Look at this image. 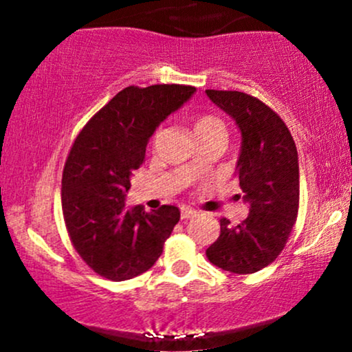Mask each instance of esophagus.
Returning <instances> with one entry per match:
<instances>
[{
	"mask_svg": "<svg viewBox=\"0 0 352 352\" xmlns=\"http://www.w3.org/2000/svg\"><path fill=\"white\" fill-rule=\"evenodd\" d=\"M195 215H197V212H193V210H190V208H182L180 210L182 220H188V218H193Z\"/></svg>",
	"mask_w": 352,
	"mask_h": 352,
	"instance_id": "1",
	"label": "esophagus"
}]
</instances>
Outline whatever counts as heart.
Instances as JSON below:
<instances>
[{"instance_id":"1","label":"heart","mask_w":352,"mask_h":352,"mask_svg":"<svg viewBox=\"0 0 352 352\" xmlns=\"http://www.w3.org/2000/svg\"><path fill=\"white\" fill-rule=\"evenodd\" d=\"M193 131H195V135L200 139L204 137L215 134V132H225L223 122L215 116H210V114H201L197 116L195 120H193ZM199 168V162L197 160H192L190 164V170H197Z\"/></svg>"}]
</instances>
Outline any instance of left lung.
<instances>
[{
	"instance_id": "8db88e82",
	"label": "left lung",
	"mask_w": 352,
	"mask_h": 352,
	"mask_svg": "<svg viewBox=\"0 0 352 352\" xmlns=\"http://www.w3.org/2000/svg\"><path fill=\"white\" fill-rule=\"evenodd\" d=\"M207 96L235 119L241 152L235 177L250 204L241 223L220 218V236L207 248L210 263L235 274H250L273 263L296 223L300 167L286 124L263 100L238 91L207 89Z\"/></svg>"
}]
</instances>
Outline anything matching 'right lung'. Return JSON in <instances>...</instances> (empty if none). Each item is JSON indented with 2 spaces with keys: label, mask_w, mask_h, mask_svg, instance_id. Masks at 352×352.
I'll return each mask as SVG.
<instances>
[{
  "label": "right lung",
  "mask_w": 352,
  "mask_h": 352,
  "mask_svg": "<svg viewBox=\"0 0 352 352\" xmlns=\"http://www.w3.org/2000/svg\"><path fill=\"white\" fill-rule=\"evenodd\" d=\"M193 92L184 84L125 87L72 142L63 170V217L72 246L99 276L124 281L151 270L179 223L173 205L151 213L140 205L127 210L125 193L153 131Z\"/></svg>",
  "instance_id": "obj_1"
}]
</instances>
